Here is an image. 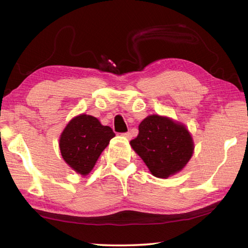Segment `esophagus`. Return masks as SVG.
Returning a JSON list of instances; mask_svg holds the SVG:
<instances>
[{"instance_id": "1", "label": "esophagus", "mask_w": 248, "mask_h": 248, "mask_svg": "<svg viewBox=\"0 0 248 248\" xmlns=\"http://www.w3.org/2000/svg\"><path fill=\"white\" fill-rule=\"evenodd\" d=\"M123 136H124V137H125L127 139H131V137H132V136H131V133H130V132H125V133H124V134H123Z\"/></svg>"}]
</instances>
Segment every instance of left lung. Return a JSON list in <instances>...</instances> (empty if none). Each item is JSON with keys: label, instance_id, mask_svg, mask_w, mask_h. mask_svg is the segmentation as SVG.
I'll return each mask as SVG.
<instances>
[{"label": "left lung", "instance_id": "8db88e82", "mask_svg": "<svg viewBox=\"0 0 248 248\" xmlns=\"http://www.w3.org/2000/svg\"><path fill=\"white\" fill-rule=\"evenodd\" d=\"M132 148L157 178L167 179L181 171L194 151L186 125L159 115L147 116L139 125Z\"/></svg>", "mask_w": 248, "mask_h": 248}]
</instances>
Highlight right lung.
<instances>
[{"instance_id": "1", "label": "right lung", "mask_w": 248, "mask_h": 248, "mask_svg": "<svg viewBox=\"0 0 248 248\" xmlns=\"http://www.w3.org/2000/svg\"><path fill=\"white\" fill-rule=\"evenodd\" d=\"M114 137L111 128L101 124L95 117L76 116L61 134L62 156L76 172L87 175Z\"/></svg>"}]
</instances>
